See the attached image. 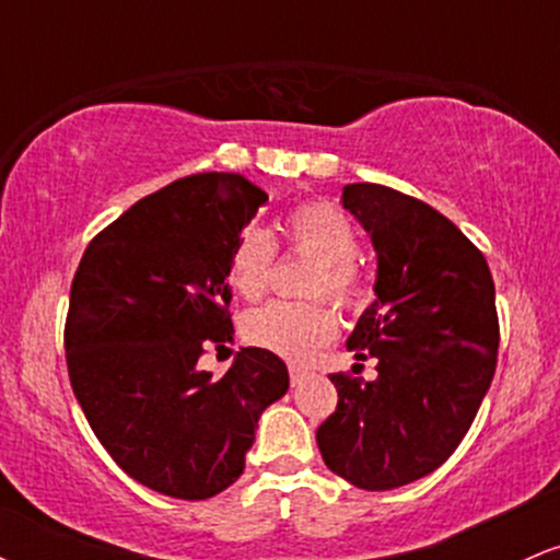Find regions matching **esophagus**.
Listing matches in <instances>:
<instances>
[{"instance_id":"34e87169","label":"esophagus","mask_w":560,"mask_h":560,"mask_svg":"<svg viewBox=\"0 0 560 560\" xmlns=\"http://www.w3.org/2000/svg\"><path fill=\"white\" fill-rule=\"evenodd\" d=\"M307 376V371L302 369V365H294L289 363V382H292V387H298V384H302V378Z\"/></svg>"}]
</instances>
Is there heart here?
I'll return each instance as SVG.
<instances>
[{
    "label": "heart",
    "instance_id": "1",
    "mask_svg": "<svg viewBox=\"0 0 560 560\" xmlns=\"http://www.w3.org/2000/svg\"><path fill=\"white\" fill-rule=\"evenodd\" d=\"M289 240L300 253L318 258L316 292L329 294L339 305H355L363 284L355 260L361 253L358 231L337 205L305 202L289 215ZM276 242L266 229H247L236 242L229 262L231 287L242 298H260L271 281ZM337 334V316L320 302L276 300L244 318L249 345L273 352L284 361L305 363L316 358Z\"/></svg>",
    "mask_w": 560,
    "mask_h": 560
}]
</instances>
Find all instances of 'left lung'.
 I'll return each mask as SVG.
<instances>
[{
    "instance_id": "8db88e82",
    "label": "left lung",
    "mask_w": 560,
    "mask_h": 560,
    "mask_svg": "<svg viewBox=\"0 0 560 560\" xmlns=\"http://www.w3.org/2000/svg\"><path fill=\"white\" fill-rule=\"evenodd\" d=\"M342 205L378 266L376 300L347 347L376 358L378 376H329L339 402L316 442L337 477L382 492L440 468L471 427L498 363L494 284L485 255L421 199L347 184Z\"/></svg>"
}]
</instances>
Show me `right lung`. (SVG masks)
Wrapping results in <instances>:
<instances>
[{"mask_svg": "<svg viewBox=\"0 0 560 560\" xmlns=\"http://www.w3.org/2000/svg\"><path fill=\"white\" fill-rule=\"evenodd\" d=\"M268 195L242 173H195L139 199L89 242L70 284L66 358L89 427L131 479L205 500L244 471L287 365L242 347L221 378L197 369L231 342L229 262Z\"/></svg>", "mask_w": 560, "mask_h": 560, "instance_id": "add662e5", "label": "right lung"}]
</instances>
